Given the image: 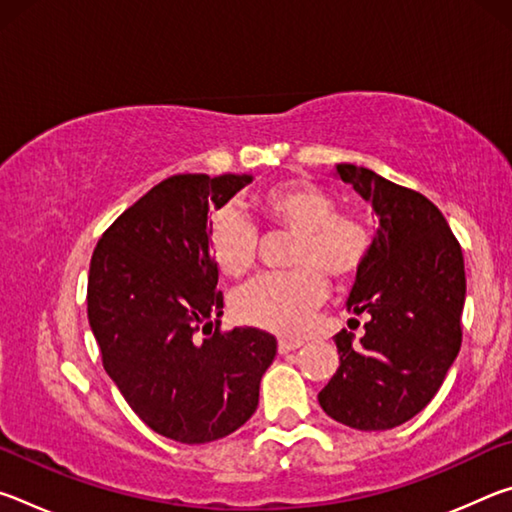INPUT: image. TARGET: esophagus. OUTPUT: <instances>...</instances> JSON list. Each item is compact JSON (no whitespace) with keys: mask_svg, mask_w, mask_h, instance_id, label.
<instances>
[{"mask_svg":"<svg viewBox=\"0 0 512 512\" xmlns=\"http://www.w3.org/2000/svg\"><path fill=\"white\" fill-rule=\"evenodd\" d=\"M302 348V341L298 339H280V343H277V352L280 354H287V352H293Z\"/></svg>","mask_w":512,"mask_h":512,"instance_id":"obj_1","label":"esophagus"}]
</instances>
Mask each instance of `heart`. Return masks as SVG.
Returning a JSON list of instances; mask_svg holds the SVG:
<instances>
[{"mask_svg":"<svg viewBox=\"0 0 512 512\" xmlns=\"http://www.w3.org/2000/svg\"><path fill=\"white\" fill-rule=\"evenodd\" d=\"M257 207L271 228L296 232L291 271L257 277L232 296V316L239 323L275 334H300L327 298V277L350 282L366 266L372 230L357 210H339L329 189L309 180H287L257 196ZM207 248L216 268L228 277L253 271L259 232L237 207L210 214Z\"/></svg>","mask_w":512,"mask_h":512,"instance_id":"obj_1","label":"heart"}]
</instances>
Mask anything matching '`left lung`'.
Returning <instances> with one entry per match:
<instances>
[{
    "label": "left lung",
    "instance_id": "1",
    "mask_svg": "<svg viewBox=\"0 0 512 512\" xmlns=\"http://www.w3.org/2000/svg\"><path fill=\"white\" fill-rule=\"evenodd\" d=\"M372 203L377 235L348 300L366 334L334 336L339 368L318 393L345 427L384 431L420 413L443 386L463 341V250L443 212L415 189L354 164L336 167Z\"/></svg>",
    "mask_w": 512,
    "mask_h": 512
}]
</instances>
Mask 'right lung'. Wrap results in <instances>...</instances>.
<instances>
[{"label":"right lung","mask_w":512,"mask_h":512,"mask_svg":"<svg viewBox=\"0 0 512 512\" xmlns=\"http://www.w3.org/2000/svg\"><path fill=\"white\" fill-rule=\"evenodd\" d=\"M248 183L235 173L169 176L121 212L92 253L88 318L103 368L140 420L176 443L237 431L277 352L262 329H219L207 212Z\"/></svg>","instance_id":"add662e5"}]
</instances>
